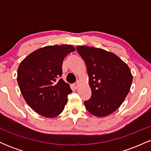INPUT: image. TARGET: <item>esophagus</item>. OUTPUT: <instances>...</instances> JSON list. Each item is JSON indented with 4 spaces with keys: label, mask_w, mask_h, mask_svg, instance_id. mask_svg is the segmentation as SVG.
I'll use <instances>...</instances> for the list:
<instances>
[{
    "label": "esophagus",
    "mask_w": 151,
    "mask_h": 151,
    "mask_svg": "<svg viewBox=\"0 0 151 151\" xmlns=\"http://www.w3.org/2000/svg\"><path fill=\"white\" fill-rule=\"evenodd\" d=\"M73 86H74V88L75 89H78V87H79V82H76V83H74V84H73Z\"/></svg>",
    "instance_id": "obj_1"
}]
</instances>
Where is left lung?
<instances>
[{"instance_id": "left-lung-1", "label": "left lung", "mask_w": 151, "mask_h": 151, "mask_svg": "<svg viewBox=\"0 0 151 151\" xmlns=\"http://www.w3.org/2000/svg\"><path fill=\"white\" fill-rule=\"evenodd\" d=\"M89 76L91 96L84 101L88 111L97 117L114 113L122 104L133 81L129 66L117 55L101 48L77 46Z\"/></svg>"}]
</instances>
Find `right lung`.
<instances>
[{
  "mask_svg": "<svg viewBox=\"0 0 151 151\" xmlns=\"http://www.w3.org/2000/svg\"><path fill=\"white\" fill-rule=\"evenodd\" d=\"M75 48L70 45H50L32 52L20 62L18 81L26 103L40 115L47 118L58 116L72 93L62 79V63Z\"/></svg>",
  "mask_w": 151,
  "mask_h": 151,
  "instance_id": "1",
  "label": "right lung"
}]
</instances>
